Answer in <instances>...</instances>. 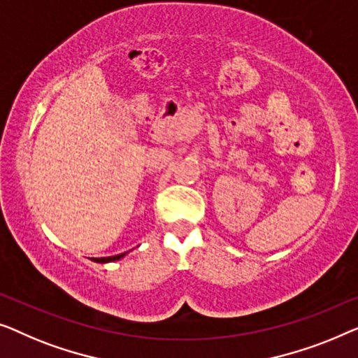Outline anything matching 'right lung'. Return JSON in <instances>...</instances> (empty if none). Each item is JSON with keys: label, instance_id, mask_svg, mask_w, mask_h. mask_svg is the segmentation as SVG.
<instances>
[{"label": "right lung", "instance_id": "obj_1", "mask_svg": "<svg viewBox=\"0 0 358 358\" xmlns=\"http://www.w3.org/2000/svg\"><path fill=\"white\" fill-rule=\"evenodd\" d=\"M127 253H122V255H115V256H107V258H95L94 261H97V263H108V261H117L120 258H123V256Z\"/></svg>", "mask_w": 358, "mask_h": 358}]
</instances>
